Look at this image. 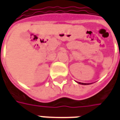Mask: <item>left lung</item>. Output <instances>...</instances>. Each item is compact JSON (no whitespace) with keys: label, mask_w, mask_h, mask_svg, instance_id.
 I'll use <instances>...</instances> for the list:
<instances>
[{"label":"left lung","mask_w":120,"mask_h":120,"mask_svg":"<svg viewBox=\"0 0 120 120\" xmlns=\"http://www.w3.org/2000/svg\"><path fill=\"white\" fill-rule=\"evenodd\" d=\"M79 84H82V85H86L87 83H79Z\"/></svg>","instance_id":"obj_1"}]
</instances>
